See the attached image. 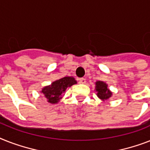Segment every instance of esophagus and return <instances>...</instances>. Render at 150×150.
<instances>
[{
  "instance_id": "obj_1",
  "label": "esophagus",
  "mask_w": 150,
  "mask_h": 150,
  "mask_svg": "<svg viewBox=\"0 0 150 150\" xmlns=\"http://www.w3.org/2000/svg\"><path fill=\"white\" fill-rule=\"evenodd\" d=\"M79 83H81V84H85L86 82V79H84V78H80V79H79Z\"/></svg>"
}]
</instances>
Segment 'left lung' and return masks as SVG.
<instances>
[{
    "instance_id": "left-lung-1",
    "label": "left lung",
    "mask_w": 150,
    "mask_h": 150,
    "mask_svg": "<svg viewBox=\"0 0 150 150\" xmlns=\"http://www.w3.org/2000/svg\"><path fill=\"white\" fill-rule=\"evenodd\" d=\"M96 91L97 92V96L103 101L108 100L112 95V92L108 88V85L102 81L96 82Z\"/></svg>"
}]
</instances>
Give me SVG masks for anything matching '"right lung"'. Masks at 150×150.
Segmentation results:
<instances>
[{
  "mask_svg": "<svg viewBox=\"0 0 150 150\" xmlns=\"http://www.w3.org/2000/svg\"><path fill=\"white\" fill-rule=\"evenodd\" d=\"M76 83L77 81L74 78L67 76L53 81L50 86L44 87L41 92L47 98L48 103L56 104L62 99L67 88Z\"/></svg>",
  "mask_w": 150,
  "mask_h": 150,
  "instance_id": "right-lung-1",
  "label": "right lung"
}]
</instances>
